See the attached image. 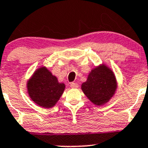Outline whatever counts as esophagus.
<instances>
[{"label": "esophagus", "mask_w": 148, "mask_h": 148, "mask_svg": "<svg viewBox=\"0 0 148 148\" xmlns=\"http://www.w3.org/2000/svg\"><path fill=\"white\" fill-rule=\"evenodd\" d=\"M78 86H79V84L77 83L72 82V83L70 84V87L73 88V89H76V88H77Z\"/></svg>", "instance_id": "obj_1"}]
</instances>
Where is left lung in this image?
Here are the masks:
<instances>
[{
	"label": "left lung",
	"mask_w": 148,
	"mask_h": 148,
	"mask_svg": "<svg viewBox=\"0 0 148 148\" xmlns=\"http://www.w3.org/2000/svg\"><path fill=\"white\" fill-rule=\"evenodd\" d=\"M82 90L94 104L104 105L114 96L117 88L115 75L104 64L92 69L87 79L82 84Z\"/></svg>",
	"instance_id": "left-lung-1"
}]
</instances>
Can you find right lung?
I'll return each mask as SVG.
<instances>
[{"label": "right lung", "mask_w": 148, "mask_h": 148, "mask_svg": "<svg viewBox=\"0 0 148 148\" xmlns=\"http://www.w3.org/2000/svg\"><path fill=\"white\" fill-rule=\"evenodd\" d=\"M26 86L31 100L46 109L56 104L65 89L64 84L59 82L56 76L46 66L37 69L28 80Z\"/></svg>", "instance_id": "add662e5"}]
</instances>
